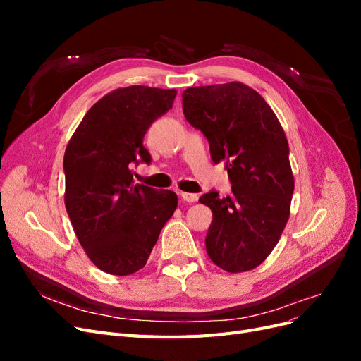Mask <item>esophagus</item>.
Returning a JSON list of instances; mask_svg holds the SVG:
<instances>
[{"label":"esophagus","mask_w":361,"mask_h":361,"mask_svg":"<svg viewBox=\"0 0 361 361\" xmlns=\"http://www.w3.org/2000/svg\"><path fill=\"white\" fill-rule=\"evenodd\" d=\"M180 197H182V200H183V202H187V203H194V202H197L199 195H197V194H192V192H182V194H180Z\"/></svg>","instance_id":"34e87169"}]
</instances>
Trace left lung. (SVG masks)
<instances>
[{
	"label": "left lung",
	"instance_id": "left-lung-1",
	"mask_svg": "<svg viewBox=\"0 0 361 361\" xmlns=\"http://www.w3.org/2000/svg\"><path fill=\"white\" fill-rule=\"evenodd\" d=\"M183 114L209 141L215 164L226 161L232 194H203L212 223L207 256L227 272H245L264 262L283 233L293 194L289 145L277 116L243 82L190 87Z\"/></svg>",
	"mask_w": 361,
	"mask_h": 361
}]
</instances>
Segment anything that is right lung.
Segmentation results:
<instances>
[{
  "instance_id": "add662e5",
  "label": "right lung",
  "mask_w": 361,
  "mask_h": 361,
  "mask_svg": "<svg viewBox=\"0 0 361 361\" xmlns=\"http://www.w3.org/2000/svg\"><path fill=\"white\" fill-rule=\"evenodd\" d=\"M178 92L120 87L97 101L64 152V204L85 255L104 272L129 276L150 251L178 207V195L134 183L133 166L150 162L149 126L173 106Z\"/></svg>"
}]
</instances>
